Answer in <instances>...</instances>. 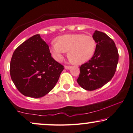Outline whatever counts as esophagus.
<instances>
[{
  "mask_svg": "<svg viewBox=\"0 0 133 133\" xmlns=\"http://www.w3.org/2000/svg\"><path fill=\"white\" fill-rule=\"evenodd\" d=\"M64 68L65 69H70L71 68V66H70V65H65Z\"/></svg>",
  "mask_w": 133,
  "mask_h": 133,
  "instance_id": "obj_1",
  "label": "esophagus"
}]
</instances>
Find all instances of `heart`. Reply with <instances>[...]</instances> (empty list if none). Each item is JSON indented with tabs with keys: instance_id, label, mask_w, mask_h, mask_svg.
<instances>
[{
	"instance_id": "heart-1",
	"label": "heart",
	"mask_w": 133,
	"mask_h": 133,
	"mask_svg": "<svg viewBox=\"0 0 133 133\" xmlns=\"http://www.w3.org/2000/svg\"><path fill=\"white\" fill-rule=\"evenodd\" d=\"M95 48L96 42L92 36L69 34L58 37L50 51L54 59L58 62L62 61L63 54L68 51V58L70 61L81 64L91 59Z\"/></svg>"
}]
</instances>
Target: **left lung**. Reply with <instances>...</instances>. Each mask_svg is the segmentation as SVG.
Segmentation results:
<instances>
[{
	"label": "left lung",
	"instance_id": "1",
	"mask_svg": "<svg viewBox=\"0 0 133 133\" xmlns=\"http://www.w3.org/2000/svg\"><path fill=\"white\" fill-rule=\"evenodd\" d=\"M92 37L96 42L94 54L91 59L79 67L77 79L81 88L94 91L112 79L118 61V54L114 41L105 33L95 30Z\"/></svg>",
	"mask_w": 133,
	"mask_h": 133
}]
</instances>
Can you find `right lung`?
<instances>
[{
  "instance_id": "obj_1",
  "label": "right lung",
  "mask_w": 133,
  "mask_h": 133,
  "mask_svg": "<svg viewBox=\"0 0 133 133\" xmlns=\"http://www.w3.org/2000/svg\"><path fill=\"white\" fill-rule=\"evenodd\" d=\"M63 69V65L52 57L49 45L39 35H35L15 50L10 72L22 94L40 98L52 91Z\"/></svg>"
}]
</instances>
